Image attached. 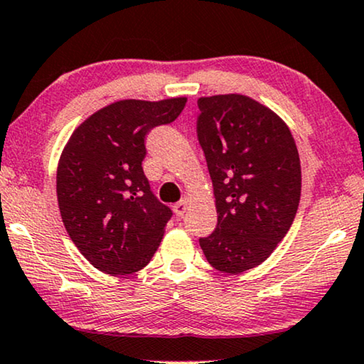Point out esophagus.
I'll list each match as a JSON object with an SVG mask.
<instances>
[{"instance_id": "esophagus-1", "label": "esophagus", "mask_w": 364, "mask_h": 364, "mask_svg": "<svg viewBox=\"0 0 364 364\" xmlns=\"http://www.w3.org/2000/svg\"><path fill=\"white\" fill-rule=\"evenodd\" d=\"M186 210H188V200H181L173 206V211L176 216H183L186 213Z\"/></svg>"}]
</instances>
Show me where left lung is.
Listing matches in <instances>:
<instances>
[{
    "label": "left lung",
    "instance_id": "left-lung-1",
    "mask_svg": "<svg viewBox=\"0 0 364 364\" xmlns=\"http://www.w3.org/2000/svg\"><path fill=\"white\" fill-rule=\"evenodd\" d=\"M196 132L215 191L218 226L200 246L221 273L263 263L287 236L301 196V164L288 124L245 95L198 100Z\"/></svg>",
    "mask_w": 364,
    "mask_h": 364
}]
</instances>
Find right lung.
<instances>
[{
  "label": "right lung",
  "mask_w": 364,
  "mask_h": 364,
  "mask_svg": "<svg viewBox=\"0 0 364 364\" xmlns=\"http://www.w3.org/2000/svg\"><path fill=\"white\" fill-rule=\"evenodd\" d=\"M186 98L121 100L73 132L56 171L61 220L80 253L106 274H132L156 253L171 210L143 173L144 139L173 123Z\"/></svg>",
  "instance_id": "obj_1"
}]
</instances>
